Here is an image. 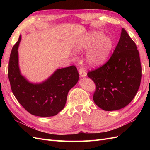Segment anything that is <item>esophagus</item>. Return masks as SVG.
<instances>
[{"label": "esophagus", "instance_id": "1", "mask_svg": "<svg viewBox=\"0 0 150 150\" xmlns=\"http://www.w3.org/2000/svg\"><path fill=\"white\" fill-rule=\"evenodd\" d=\"M79 75L81 76V77H84L86 76V71L84 70V68L83 67H80L79 69Z\"/></svg>", "mask_w": 150, "mask_h": 150}]
</instances>
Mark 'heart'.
<instances>
[{"instance_id": "heart-1", "label": "heart", "mask_w": 150, "mask_h": 150, "mask_svg": "<svg viewBox=\"0 0 150 150\" xmlns=\"http://www.w3.org/2000/svg\"><path fill=\"white\" fill-rule=\"evenodd\" d=\"M111 47V40L104 37L99 32L88 34L76 46L77 51H85L90 49L86 58L89 64L92 66L101 64L106 60Z\"/></svg>"}]
</instances>
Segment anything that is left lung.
Here are the masks:
<instances>
[{"mask_svg": "<svg viewBox=\"0 0 150 150\" xmlns=\"http://www.w3.org/2000/svg\"><path fill=\"white\" fill-rule=\"evenodd\" d=\"M87 74L96 87L94 102L102 110H120L133 100L140 86L142 65L136 44L125 29L109 60Z\"/></svg>", "mask_w": 150, "mask_h": 150, "instance_id": "8db88e82", "label": "left lung"}]
</instances>
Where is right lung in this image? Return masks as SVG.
Wrapping results in <instances>:
<instances>
[{
  "mask_svg": "<svg viewBox=\"0 0 150 150\" xmlns=\"http://www.w3.org/2000/svg\"><path fill=\"white\" fill-rule=\"evenodd\" d=\"M21 39L12 47L8 62V77L17 100L31 115L41 117L56 115L64 108L69 91L78 83L79 73L75 66L57 69L44 83H29L21 74L18 51Z\"/></svg>",
  "mask_w": 150,
  "mask_h": 150,
  "instance_id": "1",
  "label": "right lung"
}]
</instances>
